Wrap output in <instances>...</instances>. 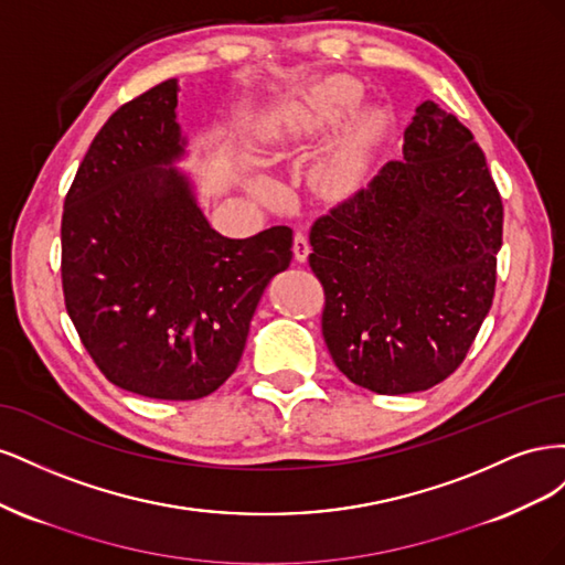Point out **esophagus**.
<instances>
[{"label":"esophagus","mask_w":565,"mask_h":565,"mask_svg":"<svg viewBox=\"0 0 565 565\" xmlns=\"http://www.w3.org/2000/svg\"><path fill=\"white\" fill-rule=\"evenodd\" d=\"M292 249H295V259H297L299 264H303L306 259H309V252H311L309 237H306L303 233H297V235H295V243H292Z\"/></svg>","instance_id":"obj_1"}]
</instances>
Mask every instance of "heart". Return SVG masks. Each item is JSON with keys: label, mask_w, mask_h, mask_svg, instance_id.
<instances>
[{"label": "heart", "mask_w": 565, "mask_h": 565, "mask_svg": "<svg viewBox=\"0 0 565 565\" xmlns=\"http://www.w3.org/2000/svg\"><path fill=\"white\" fill-rule=\"evenodd\" d=\"M363 100V84L349 75L322 77L309 87L289 96L273 108L266 117L262 139L266 146L280 148L287 143H297L311 136L322 134L324 129L341 122L355 106ZM367 136V122H358L339 143L330 160L328 172L332 179H351L361 162V148ZM254 191L264 193L266 183L254 181Z\"/></svg>", "instance_id": "1"}]
</instances>
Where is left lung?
<instances>
[{
    "instance_id": "obj_1",
    "label": "left lung",
    "mask_w": 565,
    "mask_h": 565,
    "mask_svg": "<svg viewBox=\"0 0 565 565\" xmlns=\"http://www.w3.org/2000/svg\"><path fill=\"white\" fill-rule=\"evenodd\" d=\"M502 216L473 134L424 100L403 134V160L311 228L334 365L386 396L452 374L492 306Z\"/></svg>"
}]
</instances>
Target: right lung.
I'll list each match as a JSON object with an SVG mask.
<instances>
[{"label": "right lung", "instance_id": "obj_1", "mask_svg": "<svg viewBox=\"0 0 565 565\" xmlns=\"http://www.w3.org/2000/svg\"><path fill=\"white\" fill-rule=\"evenodd\" d=\"M179 79L110 115L67 191L61 224L65 309L98 370L158 401L210 396L235 372L292 231L245 241L198 204L179 125Z\"/></svg>", "mask_w": 565, "mask_h": 565}]
</instances>
